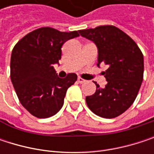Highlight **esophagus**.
Listing matches in <instances>:
<instances>
[{
  "label": "esophagus",
  "mask_w": 154,
  "mask_h": 154,
  "mask_svg": "<svg viewBox=\"0 0 154 154\" xmlns=\"http://www.w3.org/2000/svg\"><path fill=\"white\" fill-rule=\"evenodd\" d=\"M77 82H78V83H80V84H83V83H85V79H83L82 77H77Z\"/></svg>",
  "instance_id": "obj_1"
}]
</instances>
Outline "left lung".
I'll return each instance as SVG.
<instances>
[{
  "mask_svg": "<svg viewBox=\"0 0 154 154\" xmlns=\"http://www.w3.org/2000/svg\"><path fill=\"white\" fill-rule=\"evenodd\" d=\"M98 49V63L109 66L104 72L105 87L96 85L94 94L85 97L88 108L97 116L113 119L136 100L143 77V56L135 41L114 26L79 30Z\"/></svg>",
  "mask_w": 154,
  "mask_h": 154,
  "instance_id": "1",
  "label": "left lung"
}]
</instances>
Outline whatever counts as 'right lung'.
Instances as JSON below:
<instances>
[{
    "label": "right lung",
    "mask_w": 154,
    "mask_h": 154,
    "mask_svg": "<svg viewBox=\"0 0 154 154\" xmlns=\"http://www.w3.org/2000/svg\"><path fill=\"white\" fill-rule=\"evenodd\" d=\"M77 36V31L41 27L25 35L13 48L11 79L20 103L33 116L49 118L63 106L67 90L77 76L69 73L60 78L53 65L61 58L63 44Z\"/></svg>",
    "instance_id": "add662e5"
}]
</instances>
